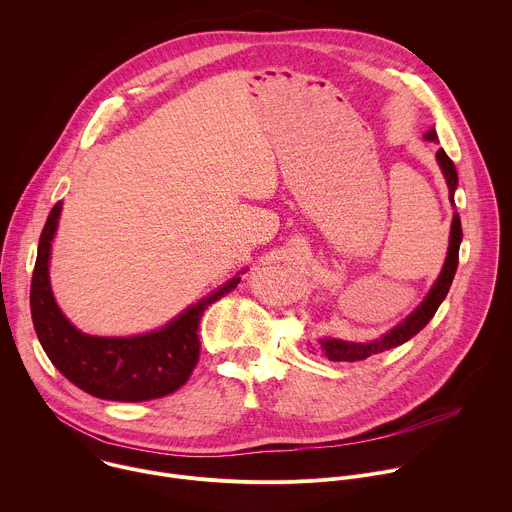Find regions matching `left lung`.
I'll return each instance as SVG.
<instances>
[{"label":"left lung","mask_w":512,"mask_h":512,"mask_svg":"<svg viewBox=\"0 0 512 512\" xmlns=\"http://www.w3.org/2000/svg\"><path fill=\"white\" fill-rule=\"evenodd\" d=\"M428 141H438V135L434 129H430L424 135ZM438 165L446 177L448 183V191H450V201L454 203V191L458 187V173L456 167L452 163V159L446 155L444 149H438L436 153ZM460 242H462V224H460V216L454 214L452 220V230H450V246H448V256L444 262V268L438 276V280L434 282L432 290L428 292V296L422 300V304L418 309L407 317L403 323H399L397 327H393L389 333H385L381 339L371 341V343H351V341H341V339H321V351L325 353V357H329V361H363L371 355L389 351L393 347L403 345L405 341H410L414 335H418L436 315L438 306L442 304V300L446 298L450 284L454 280L456 268H458V252H460Z\"/></svg>","instance_id":"obj_1"}]
</instances>
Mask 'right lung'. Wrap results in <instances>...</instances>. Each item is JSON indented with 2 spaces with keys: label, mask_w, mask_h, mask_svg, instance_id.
Returning a JSON list of instances; mask_svg holds the SVG:
<instances>
[{
  "label": "right lung",
  "mask_w": 512,
  "mask_h": 512,
  "mask_svg": "<svg viewBox=\"0 0 512 512\" xmlns=\"http://www.w3.org/2000/svg\"><path fill=\"white\" fill-rule=\"evenodd\" d=\"M62 201L52 208L38 242L30 309L36 335L54 367L82 391L111 401H147L177 391L199 361V319L203 311L236 288L232 278L167 323L135 337H92L80 333L58 309L50 288V248Z\"/></svg>",
  "instance_id": "right-lung-1"
}]
</instances>
